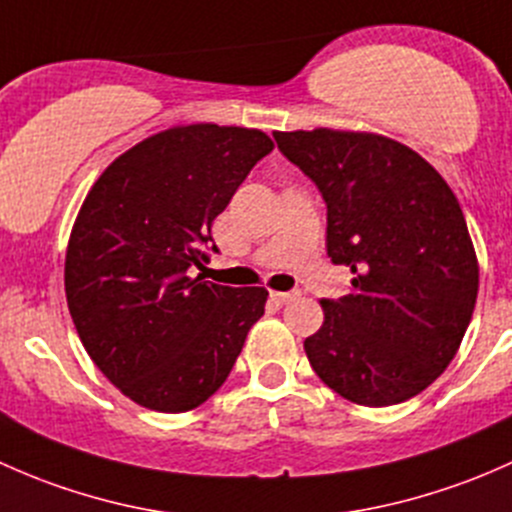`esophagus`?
<instances>
[{"instance_id":"obj_1","label":"esophagus","mask_w":512,"mask_h":512,"mask_svg":"<svg viewBox=\"0 0 512 512\" xmlns=\"http://www.w3.org/2000/svg\"><path fill=\"white\" fill-rule=\"evenodd\" d=\"M298 291H288V293H281V291H273L271 293V300L273 303H278V305H286V303H291V300H295L298 298Z\"/></svg>"}]
</instances>
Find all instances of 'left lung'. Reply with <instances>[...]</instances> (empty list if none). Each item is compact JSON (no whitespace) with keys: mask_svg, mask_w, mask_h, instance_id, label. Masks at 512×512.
Listing matches in <instances>:
<instances>
[{"mask_svg":"<svg viewBox=\"0 0 512 512\" xmlns=\"http://www.w3.org/2000/svg\"><path fill=\"white\" fill-rule=\"evenodd\" d=\"M273 138L323 194L328 256L352 271L350 293L320 300L310 367L355 404L407 402L449 367L476 308L478 261L458 199L424 157L382 135Z\"/></svg>","mask_w":512,"mask_h":512,"instance_id":"left-lung-1","label":"left lung"}]
</instances>
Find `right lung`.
I'll return each mask as SVG.
<instances>
[{
  "label": "right lung",
  "mask_w": 512,
  "mask_h": 512,
  "mask_svg": "<svg viewBox=\"0 0 512 512\" xmlns=\"http://www.w3.org/2000/svg\"><path fill=\"white\" fill-rule=\"evenodd\" d=\"M261 130L199 123L130 147L88 192L66 251V300L98 370L133 402L189 412L226 382L266 288L202 281L212 221L258 160Z\"/></svg>",
  "instance_id": "obj_1"
}]
</instances>
